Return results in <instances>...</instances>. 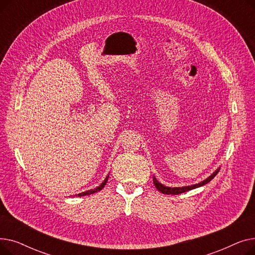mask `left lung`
Returning a JSON list of instances; mask_svg holds the SVG:
<instances>
[{
	"mask_svg": "<svg viewBox=\"0 0 255 255\" xmlns=\"http://www.w3.org/2000/svg\"><path fill=\"white\" fill-rule=\"evenodd\" d=\"M218 171H219V169H217L215 172L213 173V175H211L208 179H206L203 182H200V183L195 184V185H191V186H186V187H175V188H171V187H166V186L162 185L161 183H159L156 180L155 177L153 178V182H154L155 187L160 192H162L163 194H173V195H175V194H180V193H183V192H186V191H189V190L198 188V187H200V186H204V185L208 184L212 179H214V177L217 175Z\"/></svg>",
	"mask_w": 255,
	"mask_h": 255,
	"instance_id": "left-lung-1",
	"label": "left lung"
}]
</instances>
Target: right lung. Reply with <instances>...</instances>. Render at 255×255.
Returning a JSON list of instances; mask_svg holds the SVG:
<instances>
[{"label":"right lung","mask_w":255,"mask_h":255,"mask_svg":"<svg viewBox=\"0 0 255 255\" xmlns=\"http://www.w3.org/2000/svg\"><path fill=\"white\" fill-rule=\"evenodd\" d=\"M107 180H109V176L106 177V179L102 182V184L99 186V187H97L96 189H94V190H89V191H86V192H82V193H79V194H77L78 196H85V195H89V194H93V193H95V192H98V191H100V190H102V188L103 187L105 186V184H106V182H107Z\"/></svg>","instance_id":"add662e5"}]
</instances>
